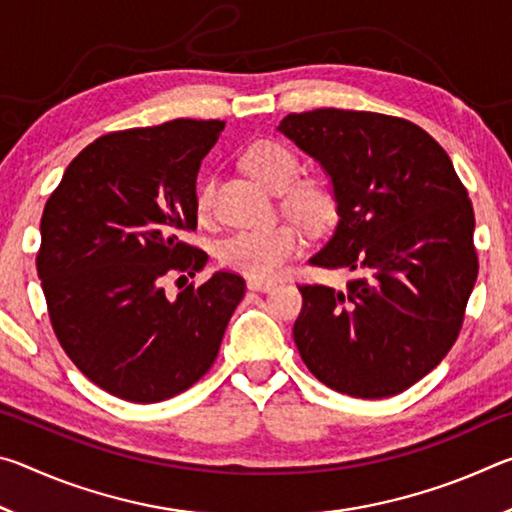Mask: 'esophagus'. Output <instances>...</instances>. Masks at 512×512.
Wrapping results in <instances>:
<instances>
[{"mask_svg": "<svg viewBox=\"0 0 512 512\" xmlns=\"http://www.w3.org/2000/svg\"><path fill=\"white\" fill-rule=\"evenodd\" d=\"M246 284H248L250 291H271L275 287V282H271V280H255V277H250Z\"/></svg>", "mask_w": 512, "mask_h": 512, "instance_id": "34e87169", "label": "esophagus"}]
</instances>
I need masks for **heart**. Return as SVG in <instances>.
<instances>
[{"label":"heart","mask_w":512,"mask_h":512,"mask_svg":"<svg viewBox=\"0 0 512 512\" xmlns=\"http://www.w3.org/2000/svg\"><path fill=\"white\" fill-rule=\"evenodd\" d=\"M244 167L271 192H280V207L302 228L318 232L327 228L336 216V189L325 176H298L300 162L287 144L259 140L244 151ZM214 180L205 178L196 187V212L201 219L212 214ZM300 232L291 223L244 228L225 237L216 257L221 266L248 277H273L298 253Z\"/></svg>","instance_id":"heart-1"}]
</instances>
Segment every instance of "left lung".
<instances>
[{
	"instance_id": "8db88e82",
	"label": "left lung",
	"mask_w": 512,
	"mask_h": 512,
	"mask_svg": "<svg viewBox=\"0 0 512 512\" xmlns=\"http://www.w3.org/2000/svg\"><path fill=\"white\" fill-rule=\"evenodd\" d=\"M280 133L336 189V225L314 266L352 271L343 291L300 284L293 341L332 391L381 400L447 357L479 273L474 210L443 146L409 119L366 110L293 112Z\"/></svg>"
}]
</instances>
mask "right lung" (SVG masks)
<instances>
[{
	"label": "right lung",
	"instance_id": "add662e5",
	"mask_svg": "<svg viewBox=\"0 0 512 512\" xmlns=\"http://www.w3.org/2000/svg\"><path fill=\"white\" fill-rule=\"evenodd\" d=\"M221 119H173L108 133L69 162L40 221L38 277L51 327L74 366L103 391L153 404L194 386L219 354L246 282L194 277L207 253L196 230V176Z\"/></svg>",
	"mask_w": 512,
	"mask_h": 512
}]
</instances>
